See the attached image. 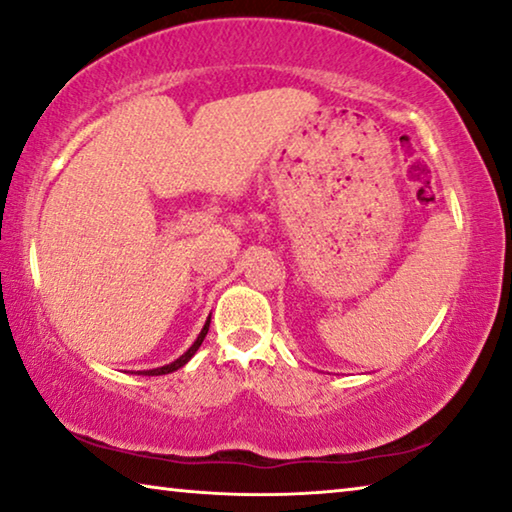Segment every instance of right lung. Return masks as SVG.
Returning <instances> with one entry per match:
<instances>
[{
  "instance_id": "obj_1",
  "label": "right lung",
  "mask_w": 512,
  "mask_h": 512,
  "mask_svg": "<svg viewBox=\"0 0 512 512\" xmlns=\"http://www.w3.org/2000/svg\"><path fill=\"white\" fill-rule=\"evenodd\" d=\"M208 327H210V316H208V320H206V325H203L201 334L196 336V341L190 345V350L183 352V355H180L176 361H171V364H167V366L151 368V371H137V375H167V373H174V371H178V368H183V366L187 364V361H190V359L196 355V350L201 348L203 338H206V334H208Z\"/></svg>"
}]
</instances>
